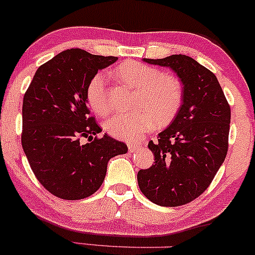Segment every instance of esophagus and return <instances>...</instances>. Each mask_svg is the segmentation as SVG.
I'll use <instances>...</instances> for the list:
<instances>
[{"mask_svg":"<svg viewBox=\"0 0 255 255\" xmlns=\"http://www.w3.org/2000/svg\"><path fill=\"white\" fill-rule=\"evenodd\" d=\"M128 150H129V152H135L136 150H139V146L135 144H128Z\"/></svg>","mask_w":255,"mask_h":255,"instance_id":"esophagus-1","label":"esophagus"}]
</instances>
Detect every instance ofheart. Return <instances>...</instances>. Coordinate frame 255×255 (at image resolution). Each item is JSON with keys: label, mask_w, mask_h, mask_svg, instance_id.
Returning <instances> with one entry per match:
<instances>
[{"label": "heart", "mask_w": 255, "mask_h": 255, "mask_svg": "<svg viewBox=\"0 0 255 255\" xmlns=\"http://www.w3.org/2000/svg\"><path fill=\"white\" fill-rule=\"evenodd\" d=\"M114 74L121 81L135 87L133 107L129 113H119L105 124L110 135L134 141L151 129L153 122L164 127L176 118L183 104V87L175 75L159 73L153 67L136 61L120 64ZM87 101L98 115H108L113 104L103 73L93 77L87 89Z\"/></svg>", "instance_id": "heart-1"}]
</instances>
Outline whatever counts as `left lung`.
Instances as JSON below:
<instances>
[{
    "label": "left lung",
    "mask_w": 255,
    "mask_h": 255,
    "mask_svg": "<svg viewBox=\"0 0 255 255\" xmlns=\"http://www.w3.org/2000/svg\"><path fill=\"white\" fill-rule=\"evenodd\" d=\"M144 62L168 67L183 85V104L168 128L148 142L154 164L137 172L140 191L159 206L191 203L212 182L228 152L230 107L217 78L186 55Z\"/></svg>",
    "instance_id": "1"
}]
</instances>
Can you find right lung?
I'll return each instance as SVG.
<instances>
[{"label":"right lung","instance_id":"1","mask_svg":"<svg viewBox=\"0 0 255 255\" xmlns=\"http://www.w3.org/2000/svg\"><path fill=\"white\" fill-rule=\"evenodd\" d=\"M118 60L68 49L37 69L22 103L21 144L44 188L64 200L92 195L110 158L127 153L125 142L101 133L87 107V89L98 71ZM89 142L83 144L81 139Z\"/></svg>","mask_w":255,"mask_h":255}]
</instances>
